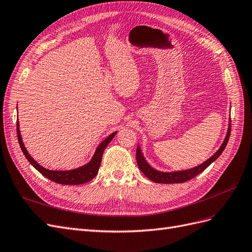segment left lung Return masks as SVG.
Masks as SVG:
<instances>
[{
	"label": "left lung",
	"mask_w": 252,
	"mask_h": 252,
	"mask_svg": "<svg viewBox=\"0 0 252 252\" xmlns=\"http://www.w3.org/2000/svg\"><path fill=\"white\" fill-rule=\"evenodd\" d=\"M230 131H231V124H229V128H228L227 135L225 138L224 143L222 144V146L220 147V149L213 155L210 158H208L207 161L204 162L203 164L194 167V168L184 170V171H174V172H161L158 171L154 168H151L149 164L145 161V158L142 155L141 149L138 147L136 148V163L139 165L140 170L146 175V177L151 180L155 183H163V184H174V183H184L189 180L193 179L196 177L197 174H200L203 172L207 167L212 163L215 162L216 159L222 155V152L224 151L226 145L228 143V140H229L230 136Z\"/></svg>",
	"instance_id": "8db88e82"
}]
</instances>
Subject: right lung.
I'll list each match as a JSON object with an SVG mask.
<instances>
[{
	"label": "right lung",
	"mask_w": 252,
	"mask_h": 252,
	"mask_svg": "<svg viewBox=\"0 0 252 252\" xmlns=\"http://www.w3.org/2000/svg\"><path fill=\"white\" fill-rule=\"evenodd\" d=\"M116 133L117 132L111 133L107 139H105L100 145H98V147L95 150L94 156L93 157V158H91V161L85 166H82L80 168L68 170V171H55V170H48L46 168H44V167H42L40 164H37L34 159L30 157V155L28 154V151L24 146V144H23L22 136L20 133V128H19V121L17 120V134H18L19 144L23 154H24V156L28 159V162L32 164L37 171L42 173L44 177H46L52 182L58 183V184H63V185H79L93 180L97 174L98 168H100L103 152L105 148L107 147V145L113 139V136L116 135Z\"/></svg>",
	"instance_id": "right-lung-1"
}]
</instances>
